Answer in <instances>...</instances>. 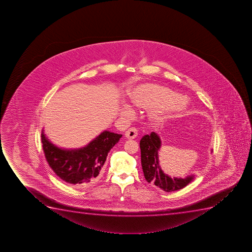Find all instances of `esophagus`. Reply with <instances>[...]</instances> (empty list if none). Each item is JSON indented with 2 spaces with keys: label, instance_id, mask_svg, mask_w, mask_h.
Instances as JSON below:
<instances>
[{
  "label": "esophagus",
  "instance_id": "esophagus-1",
  "mask_svg": "<svg viewBox=\"0 0 252 252\" xmlns=\"http://www.w3.org/2000/svg\"><path fill=\"white\" fill-rule=\"evenodd\" d=\"M137 130H136V128L135 127H130L126 131V136L127 137L128 139H134V138H136V136H137Z\"/></svg>",
  "mask_w": 252,
  "mask_h": 252
}]
</instances>
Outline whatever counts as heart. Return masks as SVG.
I'll return each mask as SVG.
<instances>
[{
  "mask_svg": "<svg viewBox=\"0 0 252 252\" xmlns=\"http://www.w3.org/2000/svg\"><path fill=\"white\" fill-rule=\"evenodd\" d=\"M130 101L136 106L149 110V117L155 123L165 121L171 116L181 114L187 109V101L177 93L156 84H141L130 93ZM125 115H130L132 109L125 104Z\"/></svg>",
  "mask_w": 252,
  "mask_h": 252,
  "instance_id": "heart-1",
  "label": "heart"
}]
</instances>
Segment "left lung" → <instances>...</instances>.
<instances>
[{
    "label": "left lung",
    "mask_w": 252,
    "mask_h": 252,
    "mask_svg": "<svg viewBox=\"0 0 252 252\" xmlns=\"http://www.w3.org/2000/svg\"><path fill=\"white\" fill-rule=\"evenodd\" d=\"M161 147L159 136L155 132L145 135L140 141L142 170L146 181L167 192L175 191L187 187L193 180V176L187 178H172L165 175L160 168L158 152Z\"/></svg>",
    "instance_id": "obj_1"
}]
</instances>
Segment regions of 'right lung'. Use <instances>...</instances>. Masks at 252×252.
Masks as SVG:
<instances>
[{"label": "right lung", "instance_id": "obj_1", "mask_svg": "<svg viewBox=\"0 0 252 252\" xmlns=\"http://www.w3.org/2000/svg\"><path fill=\"white\" fill-rule=\"evenodd\" d=\"M122 136L104 130L89 145L75 150L54 146L44 132L41 133V142L45 159L55 174L66 183L87 187L99 179L108 153Z\"/></svg>", "mask_w": 252, "mask_h": 252}]
</instances>
